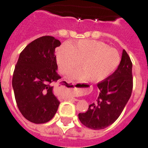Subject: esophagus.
I'll list each match as a JSON object with an SVG mask.
<instances>
[{
	"label": "esophagus",
	"instance_id": "1",
	"mask_svg": "<svg viewBox=\"0 0 148 148\" xmlns=\"http://www.w3.org/2000/svg\"><path fill=\"white\" fill-rule=\"evenodd\" d=\"M80 86H81L82 84H79ZM67 88L69 89L71 92H75V91H83V90L84 89V88H81V87H79V88H76V84L74 82H72V81H70V82H67ZM69 100L71 101H77V99L73 98V97H68Z\"/></svg>",
	"mask_w": 148,
	"mask_h": 148
}]
</instances>
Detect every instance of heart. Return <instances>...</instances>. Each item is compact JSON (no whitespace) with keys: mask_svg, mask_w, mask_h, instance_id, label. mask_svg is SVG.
<instances>
[{"mask_svg":"<svg viewBox=\"0 0 148 148\" xmlns=\"http://www.w3.org/2000/svg\"><path fill=\"white\" fill-rule=\"evenodd\" d=\"M119 51L104 43L95 40H81L68 43L57 52V63L62 74H66L78 61V69L69 73V77L101 81L109 77L119 66Z\"/></svg>","mask_w":148,"mask_h":148,"instance_id":"1","label":"heart"}]
</instances>
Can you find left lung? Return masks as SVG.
I'll use <instances>...</instances> for the list:
<instances>
[{"mask_svg":"<svg viewBox=\"0 0 148 148\" xmlns=\"http://www.w3.org/2000/svg\"><path fill=\"white\" fill-rule=\"evenodd\" d=\"M100 90L96 101L85 113H80V121L88 128L101 130L112 124L119 117L131 97L133 88L132 62L125 50L117 70L97 84Z\"/></svg>","mask_w":148,"mask_h":148,"instance_id":"1","label":"left lung"}]
</instances>
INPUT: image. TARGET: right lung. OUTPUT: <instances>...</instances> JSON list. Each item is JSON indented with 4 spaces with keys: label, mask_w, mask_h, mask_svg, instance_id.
Listing matches in <instances>:
<instances>
[{
    "label": "right lung",
    "mask_w": 148,
    "mask_h": 148,
    "mask_svg": "<svg viewBox=\"0 0 148 148\" xmlns=\"http://www.w3.org/2000/svg\"><path fill=\"white\" fill-rule=\"evenodd\" d=\"M60 40L44 36L30 43L20 53L12 87L18 109L27 120L44 124L53 117L60 101L51 84L60 79L54 54Z\"/></svg>",
    "instance_id": "obj_1"
}]
</instances>
